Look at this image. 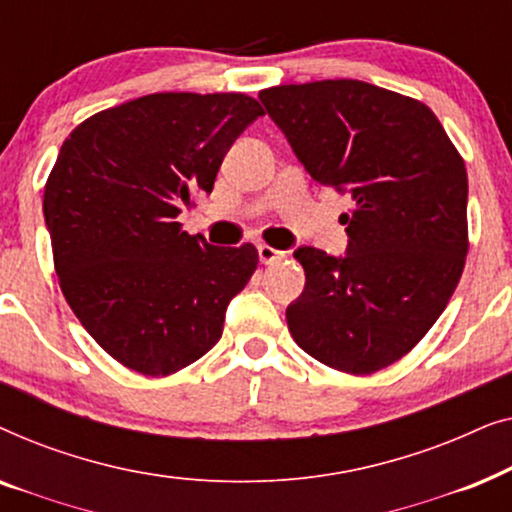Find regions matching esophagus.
Wrapping results in <instances>:
<instances>
[{"instance_id":"1","label":"esophagus","mask_w":512,"mask_h":512,"mask_svg":"<svg viewBox=\"0 0 512 512\" xmlns=\"http://www.w3.org/2000/svg\"><path fill=\"white\" fill-rule=\"evenodd\" d=\"M286 254L284 251H279V249H272V247H268V244H261V247H258V258H261V263H277V261H282Z\"/></svg>"}]
</instances>
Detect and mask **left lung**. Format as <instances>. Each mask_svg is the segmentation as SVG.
I'll list each match as a JSON object with an SVG mask.
<instances>
[{
	"label": "left lung",
	"instance_id": "left-lung-1",
	"mask_svg": "<svg viewBox=\"0 0 512 512\" xmlns=\"http://www.w3.org/2000/svg\"><path fill=\"white\" fill-rule=\"evenodd\" d=\"M314 181L349 193L347 251L298 247L305 289L286 307L300 349L368 375L408 354L457 289L468 251L464 160L436 114L354 79L258 93Z\"/></svg>",
	"mask_w": 512,
	"mask_h": 512
}]
</instances>
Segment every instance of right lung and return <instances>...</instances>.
<instances>
[{
    "instance_id": "obj_1",
    "label": "right lung",
    "mask_w": 512,
    "mask_h": 512,
    "mask_svg": "<svg viewBox=\"0 0 512 512\" xmlns=\"http://www.w3.org/2000/svg\"><path fill=\"white\" fill-rule=\"evenodd\" d=\"M263 116L242 93H156L65 139L44 191L55 272L83 328L142 375L207 354L254 275V244L214 247L177 216L212 193L230 146Z\"/></svg>"
}]
</instances>
